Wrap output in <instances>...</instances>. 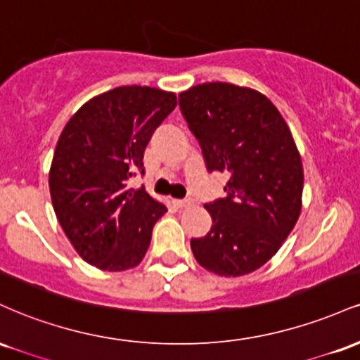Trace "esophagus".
<instances>
[{"label":"esophagus","mask_w":360,"mask_h":360,"mask_svg":"<svg viewBox=\"0 0 360 360\" xmlns=\"http://www.w3.org/2000/svg\"><path fill=\"white\" fill-rule=\"evenodd\" d=\"M174 205L177 208H188L191 206V200H174Z\"/></svg>","instance_id":"34e87169"}]
</instances>
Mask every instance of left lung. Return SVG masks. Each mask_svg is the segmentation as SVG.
<instances>
[{
  "label": "left lung",
  "instance_id": "left-lung-1",
  "mask_svg": "<svg viewBox=\"0 0 360 360\" xmlns=\"http://www.w3.org/2000/svg\"><path fill=\"white\" fill-rule=\"evenodd\" d=\"M181 113L200 142L208 172H229L226 198L206 203L213 225L191 238L194 259L225 278L254 272L295 229L303 164L283 115L259 91L205 82L179 94Z\"/></svg>",
  "mask_w": 360,
  "mask_h": 360
}]
</instances>
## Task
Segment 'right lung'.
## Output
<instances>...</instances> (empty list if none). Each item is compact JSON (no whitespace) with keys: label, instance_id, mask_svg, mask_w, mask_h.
<instances>
[{"label":"right lung","instance_id":"right-lung-1","mask_svg":"<svg viewBox=\"0 0 360 360\" xmlns=\"http://www.w3.org/2000/svg\"><path fill=\"white\" fill-rule=\"evenodd\" d=\"M176 105L174 93L120 86L84 103L62 130L49 172L52 206L91 266L117 272L142 262L167 208L127 183L146 172L148 140Z\"/></svg>","mask_w":360,"mask_h":360}]
</instances>
